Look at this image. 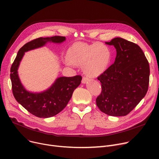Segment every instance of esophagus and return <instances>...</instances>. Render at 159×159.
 <instances>
[{"mask_svg": "<svg viewBox=\"0 0 159 159\" xmlns=\"http://www.w3.org/2000/svg\"><path fill=\"white\" fill-rule=\"evenodd\" d=\"M89 81V79L87 77H83L82 79V84H86V82Z\"/></svg>", "mask_w": 159, "mask_h": 159, "instance_id": "esophagus-1", "label": "esophagus"}]
</instances>
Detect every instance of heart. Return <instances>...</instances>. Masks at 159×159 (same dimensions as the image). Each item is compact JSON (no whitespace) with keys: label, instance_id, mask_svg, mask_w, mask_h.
<instances>
[{"label":"heart","instance_id":"1","mask_svg":"<svg viewBox=\"0 0 159 159\" xmlns=\"http://www.w3.org/2000/svg\"><path fill=\"white\" fill-rule=\"evenodd\" d=\"M68 57L71 64L82 66L83 71L87 76L94 78L107 68L111 61V52L103 44L79 43L70 49Z\"/></svg>","mask_w":159,"mask_h":159}]
</instances>
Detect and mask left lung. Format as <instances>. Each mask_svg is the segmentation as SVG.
<instances>
[{"label":"left lung","mask_w":159,"mask_h":159,"mask_svg":"<svg viewBox=\"0 0 159 159\" xmlns=\"http://www.w3.org/2000/svg\"><path fill=\"white\" fill-rule=\"evenodd\" d=\"M106 44L114 46L116 56L114 64L98 77L101 93L96 104L110 116H125L143 99L148 89L149 66L142 49L132 42L116 37Z\"/></svg>","instance_id":"obj_1"}]
</instances>
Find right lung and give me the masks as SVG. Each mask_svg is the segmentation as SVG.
Listing matches in <instances>:
<instances>
[{
	"label": "right lung",
	"instance_id": "add662e5",
	"mask_svg": "<svg viewBox=\"0 0 159 159\" xmlns=\"http://www.w3.org/2000/svg\"><path fill=\"white\" fill-rule=\"evenodd\" d=\"M66 40L65 37H40L24 44L19 50L11 67L10 79L13 94L17 101L30 113L39 118H49L60 113L68 104L74 90L81 83L82 77H58L53 84L42 92H31L22 85L19 77L18 69L24 53L48 43L61 44Z\"/></svg>",
	"mask_w": 159,
	"mask_h": 159
}]
</instances>
